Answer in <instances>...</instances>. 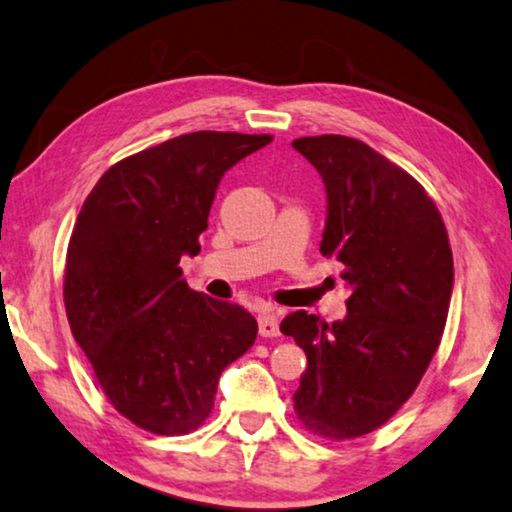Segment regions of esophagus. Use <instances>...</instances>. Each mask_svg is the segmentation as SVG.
Returning a JSON list of instances; mask_svg holds the SVG:
<instances>
[{
  "instance_id": "esophagus-1",
  "label": "esophagus",
  "mask_w": 512,
  "mask_h": 512,
  "mask_svg": "<svg viewBox=\"0 0 512 512\" xmlns=\"http://www.w3.org/2000/svg\"><path fill=\"white\" fill-rule=\"evenodd\" d=\"M258 332H261V336H265V338L279 336V320H277V316H274V313H270V311L261 313V316H258Z\"/></svg>"
}]
</instances>
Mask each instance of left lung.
<instances>
[{"mask_svg":"<svg viewBox=\"0 0 512 512\" xmlns=\"http://www.w3.org/2000/svg\"><path fill=\"white\" fill-rule=\"evenodd\" d=\"M293 148L327 190L320 251L343 265L348 316L327 325L306 311L283 318L306 355L295 414L313 435H368L419 387L442 341L453 290L444 219L419 180L364 141L300 137Z\"/></svg>","mask_w":512,"mask_h":512,"instance_id":"8db88e82","label":"left lung"}]
</instances>
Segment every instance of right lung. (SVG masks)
I'll return each instance as SVG.
<instances>
[{"label":"right lung","instance_id":"obj_1","mask_svg":"<svg viewBox=\"0 0 512 512\" xmlns=\"http://www.w3.org/2000/svg\"><path fill=\"white\" fill-rule=\"evenodd\" d=\"M270 135L199 130L123 157L86 196L66 251L70 332L114 410L153 435L206 423L219 375L254 345L238 304L196 293L180 258L199 235L222 176Z\"/></svg>","mask_w":512,"mask_h":512}]
</instances>
